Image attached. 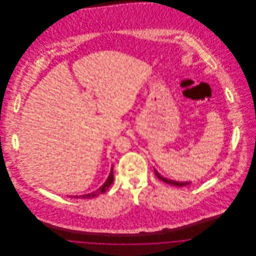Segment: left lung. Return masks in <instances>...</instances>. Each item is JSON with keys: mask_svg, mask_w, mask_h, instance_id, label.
Instances as JSON below:
<instances>
[{"mask_svg": "<svg viewBox=\"0 0 256 256\" xmlns=\"http://www.w3.org/2000/svg\"><path fill=\"white\" fill-rule=\"evenodd\" d=\"M154 174H156V176L160 180H162V182H164L168 183V184H170V185H174V186H178V187H182V186H186V185H189V184H191V182H176V180H168V178H164L163 176H161L160 174H159L158 170L154 169Z\"/></svg>", "mask_w": 256, "mask_h": 256, "instance_id": "obj_1", "label": "left lung"}]
</instances>
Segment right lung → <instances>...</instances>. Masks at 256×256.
I'll return each instance as SVG.
<instances>
[{
	"instance_id": "add662e5",
	"label": "right lung",
	"mask_w": 256,
	"mask_h": 256,
	"mask_svg": "<svg viewBox=\"0 0 256 256\" xmlns=\"http://www.w3.org/2000/svg\"><path fill=\"white\" fill-rule=\"evenodd\" d=\"M113 180H114V176H113V166H112L108 180H106V182L104 183L95 192H92V193H89V194H86V195L72 196V198H95V196H98V194L104 193V192L108 189V187H110V185L113 183Z\"/></svg>"
}]
</instances>
